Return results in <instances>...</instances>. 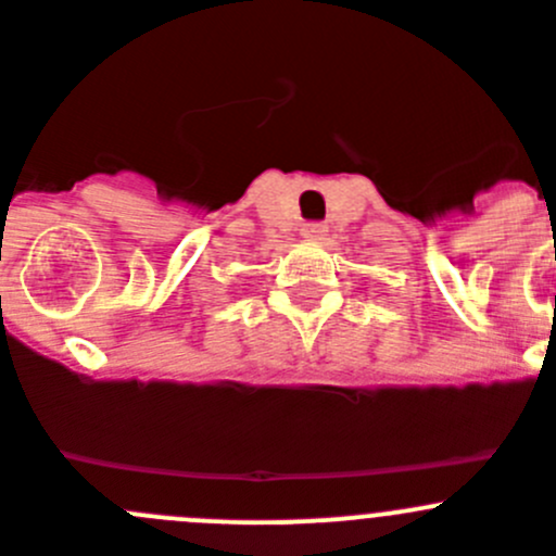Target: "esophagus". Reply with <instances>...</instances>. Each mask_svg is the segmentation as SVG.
Instances as JSON below:
<instances>
[{"mask_svg": "<svg viewBox=\"0 0 556 556\" xmlns=\"http://www.w3.org/2000/svg\"><path fill=\"white\" fill-rule=\"evenodd\" d=\"M325 231H328V228H325L323 223H308V226H303L305 239H323Z\"/></svg>", "mask_w": 556, "mask_h": 556, "instance_id": "esophagus-1", "label": "esophagus"}]
</instances>
